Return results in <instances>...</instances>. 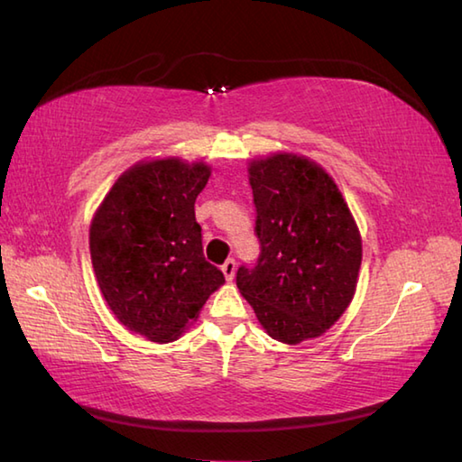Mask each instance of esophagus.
Instances as JSON below:
<instances>
[{
  "mask_svg": "<svg viewBox=\"0 0 462 462\" xmlns=\"http://www.w3.org/2000/svg\"><path fill=\"white\" fill-rule=\"evenodd\" d=\"M222 274H224V278L228 280V282H232V278H234V274H236V260L234 258H228L222 264Z\"/></svg>",
  "mask_w": 462,
  "mask_h": 462,
  "instance_id": "34e87169",
  "label": "esophagus"
}]
</instances>
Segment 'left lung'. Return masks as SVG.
Here are the masks:
<instances>
[{
    "instance_id": "1",
    "label": "left lung",
    "mask_w": 462,
    "mask_h": 462,
    "mask_svg": "<svg viewBox=\"0 0 462 462\" xmlns=\"http://www.w3.org/2000/svg\"><path fill=\"white\" fill-rule=\"evenodd\" d=\"M260 256L236 284L262 328L284 345L316 338L356 291L363 240L338 186L316 162L278 152L250 162Z\"/></svg>"
}]
</instances>
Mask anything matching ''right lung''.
Here are the masks:
<instances>
[{
	"label": "right lung",
	"instance_id": "obj_1",
	"mask_svg": "<svg viewBox=\"0 0 462 462\" xmlns=\"http://www.w3.org/2000/svg\"><path fill=\"white\" fill-rule=\"evenodd\" d=\"M204 162L162 158L125 170L94 214L89 254L104 300L125 328L171 342L224 284L206 262L194 202Z\"/></svg>",
	"mask_w": 462,
	"mask_h": 462
}]
</instances>
